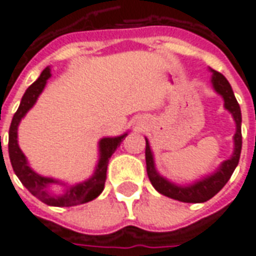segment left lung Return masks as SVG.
<instances>
[{"instance_id": "obj_1", "label": "left lung", "mask_w": 256, "mask_h": 256, "mask_svg": "<svg viewBox=\"0 0 256 256\" xmlns=\"http://www.w3.org/2000/svg\"><path fill=\"white\" fill-rule=\"evenodd\" d=\"M212 76H211V84L212 88L222 96V98L225 101V108L230 112L232 116L236 122V134H234V150L233 155L228 160L222 162L220 168L211 174L207 176L200 181H196L192 185L188 186H180L176 184L170 182L168 180L163 178L156 172L155 162H154V155L150 150V142L146 140V146H145V162H146V172L150 177V184L154 185V188L162 194H164L167 198H172L174 200H180L184 203H204L211 198H214L220 189L224 188L226 182L229 181L232 174L234 172V168L238 164L240 160V154H242V111L240 106L237 102L234 93L232 90L230 84L228 82V79L218 71L211 70Z\"/></svg>"}]
</instances>
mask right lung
<instances>
[{
    "label": "right lung",
    "instance_id": "add662e5",
    "mask_svg": "<svg viewBox=\"0 0 256 256\" xmlns=\"http://www.w3.org/2000/svg\"><path fill=\"white\" fill-rule=\"evenodd\" d=\"M50 68L46 67L40 75L34 84H31L28 89L26 90L24 96L22 97L20 106L18 111L14 115L10 128H9V159L14 167V174L18 176L22 184L26 188L30 190L31 194H34L36 198H40L42 203L48 206H54V207H71V206H78V204L88 203L90 200L96 198L104 189L106 180V167L108 162L112 154L116 150V148L120 145L128 133L122 134L119 137H106L101 138L98 142V150H100V158L98 163L96 166V170L93 176L86 180L84 182L76 184L72 186H67L63 194H52L49 192V186L53 184H63L58 182V180L53 178L42 177L36 174L34 170L27 163L24 154L22 152L18 144V128H19L20 120L24 118L30 108L36 104L38 97L42 93L44 88L46 86V80L50 78ZM1 138V137H0ZM1 145V144H0Z\"/></svg>",
    "mask_w": 256,
    "mask_h": 256
}]
</instances>
